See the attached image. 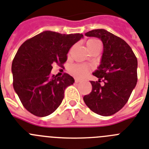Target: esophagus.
I'll return each mask as SVG.
<instances>
[{"instance_id":"obj_1","label":"esophagus","mask_w":149,"mask_h":149,"mask_svg":"<svg viewBox=\"0 0 149 149\" xmlns=\"http://www.w3.org/2000/svg\"><path fill=\"white\" fill-rule=\"evenodd\" d=\"M81 81L80 79H78V78H76L75 79V82H77V83H78V82H79Z\"/></svg>"}]
</instances>
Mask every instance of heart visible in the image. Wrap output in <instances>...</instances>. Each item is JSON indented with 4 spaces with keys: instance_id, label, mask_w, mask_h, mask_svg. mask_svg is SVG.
<instances>
[{
    "instance_id": "b5f03b06",
    "label": "heart",
    "mask_w": 149,
    "mask_h": 149,
    "mask_svg": "<svg viewBox=\"0 0 149 149\" xmlns=\"http://www.w3.org/2000/svg\"><path fill=\"white\" fill-rule=\"evenodd\" d=\"M87 45V47H88V49L92 48V47H94L95 45H101L100 42L97 39H89L88 40V42L86 43ZM88 67H86L85 65L82 64H74L71 66L70 68V71L72 73L73 76H76V77H83L84 75H86V73L88 71Z\"/></svg>"
}]
</instances>
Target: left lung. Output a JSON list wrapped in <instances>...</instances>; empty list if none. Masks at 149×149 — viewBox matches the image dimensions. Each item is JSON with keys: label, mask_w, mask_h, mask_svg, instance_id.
Returning <instances> with one entry per match:
<instances>
[{"label": "left lung", "mask_w": 149, "mask_h": 149, "mask_svg": "<svg viewBox=\"0 0 149 149\" xmlns=\"http://www.w3.org/2000/svg\"><path fill=\"white\" fill-rule=\"evenodd\" d=\"M86 36L102 41L104 51L101 64L93 72L98 81H90L92 92L83 97L90 110L102 116H111L128 102L137 82V58L124 40L105 29H93ZM104 85L100 86V80Z\"/></svg>", "instance_id": "obj_1"}]
</instances>
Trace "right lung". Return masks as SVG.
<instances>
[{
	"mask_svg": "<svg viewBox=\"0 0 149 149\" xmlns=\"http://www.w3.org/2000/svg\"><path fill=\"white\" fill-rule=\"evenodd\" d=\"M83 35L61 34L45 31L26 40L17 51L13 63V85L23 107L37 117L55 111L64 97V90L73 84L67 73L51 76L52 64L63 66L69 50Z\"/></svg>",
	"mask_w": 149,
	"mask_h": 149,
	"instance_id": "add662e5",
	"label": "right lung"
}]
</instances>
